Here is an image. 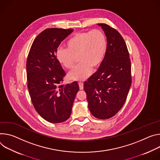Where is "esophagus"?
Returning a JSON list of instances; mask_svg holds the SVG:
<instances>
[{
    "label": "esophagus",
    "instance_id": "1",
    "mask_svg": "<svg viewBox=\"0 0 160 160\" xmlns=\"http://www.w3.org/2000/svg\"><path fill=\"white\" fill-rule=\"evenodd\" d=\"M78 84H79V89L80 90H83V88H84V84H83V82H79Z\"/></svg>",
    "mask_w": 160,
    "mask_h": 160
}]
</instances>
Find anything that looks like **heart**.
I'll return each instance as SVG.
<instances>
[{
    "label": "heart",
    "mask_w": 160,
    "mask_h": 160,
    "mask_svg": "<svg viewBox=\"0 0 160 160\" xmlns=\"http://www.w3.org/2000/svg\"><path fill=\"white\" fill-rule=\"evenodd\" d=\"M65 49L58 48L56 57L66 69L74 68L77 57L79 64L68 74L69 79L82 81L90 76L93 68L102 63L108 50L105 34L100 29L78 32L65 42Z\"/></svg>",
    "instance_id": "1"
}]
</instances>
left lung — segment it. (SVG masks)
<instances>
[{"label":"left lung","mask_w":160,"mask_h":160,"mask_svg":"<svg viewBox=\"0 0 160 160\" xmlns=\"http://www.w3.org/2000/svg\"><path fill=\"white\" fill-rule=\"evenodd\" d=\"M107 37L108 50L97 72L84 83L88 108L93 116L113 117L126 102L132 84L131 61L121 35L105 23H98Z\"/></svg>","instance_id":"1"}]
</instances>
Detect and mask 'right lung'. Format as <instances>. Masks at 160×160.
Here are the masks:
<instances>
[{
	"label": "right lung",
	"mask_w": 160,
	"mask_h": 160,
	"mask_svg": "<svg viewBox=\"0 0 160 160\" xmlns=\"http://www.w3.org/2000/svg\"><path fill=\"white\" fill-rule=\"evenodd\" d=\"M72 29L51 28L40 33L30 48L27 60L28 89L32 104L45 120L59 123L67 120L79 88L77 82L62 84L65 72L56 52Z\"/></svg>",
	"instance_id": "1"
}]
</instances>
